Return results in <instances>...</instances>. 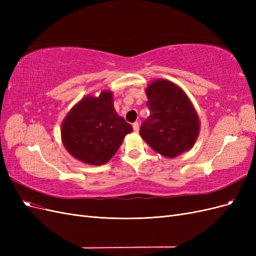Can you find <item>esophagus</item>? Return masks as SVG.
I'll use <instances>...</instances> for the list:
<instances>
[{"instance_id": "obj_1", "label": "esophagus", "mask_w": 256, "mask_h": 256, "mask_svg": "<svg viewBox=\"0 0 256 256\" xmlns=\"http://www.w3.org/2000/svg\"><path fill=\"white\" fill-rule=\"evenodd\" d=\"M132 127H134V132H138V129H140V125H138V122H134V125H132Z\"/></svg>"}]
</instances>
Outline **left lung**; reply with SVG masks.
I'll list each match as a JSON object with an SVG mask.
<instances>
[{
    "mask_svg": "<svg viewBox=\"0 0 256 256\" xmlns=\"http://www.w3.org/2000/svg\"><path fill=\"white\" fill-rule=\"evenodd\" d=\"M150 115L140 129L143 140L168 158L190 150L198 136V116L184 90L166 80L154 81L146 90Z\"/></svg>",
    "mask_w": 256,
    "mask_h": 256,
    "instance_id": "1",
    "label": "left lung"
}]
</instances>
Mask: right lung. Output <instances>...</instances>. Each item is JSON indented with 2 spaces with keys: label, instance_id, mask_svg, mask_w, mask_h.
Listing matches in <instances>:
<instances>
[{
  "label": "right lung",
  "instance_id": "obj_1",
  "mask_svg": "<svg viewBox=\"0 0 256 256\" xmlns=\"http://www.w3.org/2000/svg\"><path fill=\"white\" fill-rule=\"evenodd\" d=\"M132 126L113 106L111 92H102L99 97L86 96L68 113L62 125L64 146L84 164L100 166L118 152Z\"/></svg>",
  "mask_w": 256,
  "mask_h": 256
}]
</instances>
